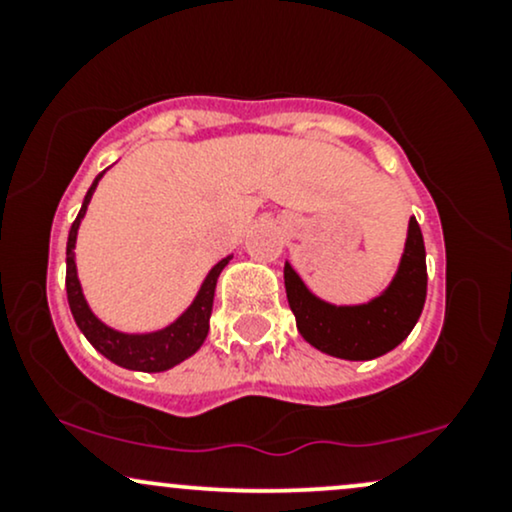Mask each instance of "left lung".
I'll use <instances>...</instances> for the list:
<instances>
[{
  "instance_id": "1",
  "label": "left lung",
  "mask_w": 512,
  "mask_h": 512,
  "mask_svg": "<svg viewBox=\"0 0 512 512\" xmlns=\"http://www.w3.org/2000/svg\"><path fill=\"white\" fill-rule=\"evenodd\" d=\"M286 298L298 332L308 344L346 361H370L402 344L414 330L426 303V248L414 216L407 243L390 286L363 305H332L310 293L289 262L284 264Z\"/></svg>"
}]
</instances>
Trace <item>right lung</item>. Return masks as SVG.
<instances>
[{
    "label": "right lung",
    "instance_id": "obj_1",
    "mask_svg": "<svg viewBox=\"0 0 512 512\" xmlns=\"http://www.w3.org/2000/svg\"><path fill=\"white\" fill-rule=\"evenodd\" d=\"M105 173V170H103ZM103 173H98V178L93 180V185L88 187L84 204H81L79 216L69 228V240H67V301L72 308L74 322L79 325V330L84 332V337L93 344V349L101 351L105 358L117 363V366L127 370H144V373H161L178 363L190 358L199 346L204 344L209 334V317H211V305H214V291H216V279H219L221 269L226 267L231 255L223 257L219 264L211 267V272L204 279L202 289L195 296L190 308L182 313L178 320L170 322L168 327L158 332L149 334H125L117 332L113 327H108L105 322L98 320L96 315L88 308L84 291H81L79 276H76V262H74V248H76V233H79L81 219H84L88 202H91L93 192H96L98 180L103 178Z\"/></svg>",
    "mask_w": 512,
    "mask_h": 512
}]
</instances>
